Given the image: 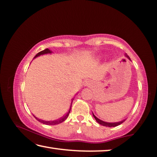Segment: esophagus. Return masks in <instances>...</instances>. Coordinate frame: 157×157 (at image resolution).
<instances>
[{
	"label": "esophagus",
	"instance_id": "obj_1",
	"mask_svg": "<svg viewBox=\"0 0 157 157\" xmlns=\"http://www.w3.org/2000/svg\"><path fill=\"white\" fill-rule=\"evenodd\" d=\"M83 85L85 86H90L92 85V82L90 80H86L83 82Z\"/></svg>",
	"mask_w": 157,
	"mask_h": 157
}]
</instances>
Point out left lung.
<instances>
[{
    "label": "left lung",
    "instance_id": "obj_1",
    "mask_svg": "<svg viewBox=\"0 0 157 157\" xmlns=\"http://www.w3.org/2000/svg\"><path fill=\"white\" fill-rule=\"evenodd\" d=\"M124 56H125L129 60H130V58H129V56L126 53H125V54H124ZM93 116L94 117V118L95 119V120L97 121L98 123L101 124V125H103V126H105V127H109V128H112V127H116L117 125H120V124H122V122H123L124 120H122V121L117 122H105V121H103V120H100L99 118H98L96 116H95L94 113H93Z\"/></svg>",
    "mask_w": 157,
    "mask_h": 157
}]
</instances>
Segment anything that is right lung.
<instances>
[{"label": "right lung", "instance_id": "obj_1", "mask_svg": "<svg viewBox=\"0 0 157 157\" xmlns=\"http://www.w3.org/2000/svg\"><path fill=\"white\" fill-rule=\"evenodd\" d=\"M52 51L49 50V49H45L44 50L41 51V52H39V53H37V54H36L35 57H34V59H35L36 57H37V56H40L41 55H44V54H52ZM74 101V99L71 101V105H72V101ZM71 106H70L69 110V111H68V113H67V114H66L64 116H63L62 117H61V118H59V119H58V120H52V121H46V120H43L42 119H40V118L35 117L34 115H33V116L35 117L36 119L38 120V121L40 122H42V123H43V124H47V125H55V124H59V123H62V122H63L68 117V116H69V113H70V111H71Z\"/></svg>", "mask_w": 157, "mask_h": 157}]
</instances>
